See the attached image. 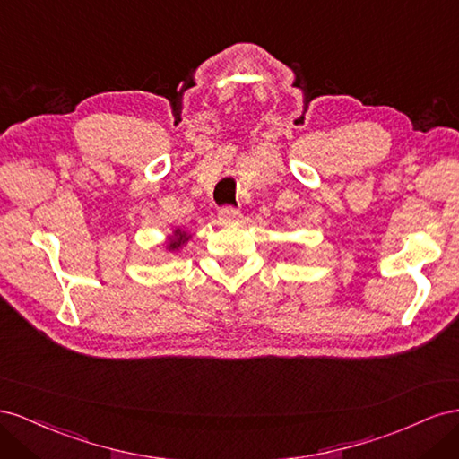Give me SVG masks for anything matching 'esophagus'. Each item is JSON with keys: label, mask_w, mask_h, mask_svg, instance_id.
<instances>
[{"label": "esophagus", "mask_w": 459, "mask_h": 459, "mask_svg": "<svg viewBox=\"0 0 459 459\" xmlns=\"http://www.w3.org/2000/svg\"><path fill=\"white\" fill-rule=\"evenodd\" d=\"M219 217L222 221H237L240 217V209L232 207V205H225V207L219 209Z\"/></svg>", "instance_id": "34e87169"}]
</instances>
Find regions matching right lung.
Here are the masks:
<instances>
[{
	"label": "right lung",
	"mask_w": 459,
	"mask_h": 459,
	"mask_svg": "<svg viewBox=\"0 0 459 459\" xmlns=\"http://www.w3.org/2000/svg\"><path fill=\"white\" fill-rule=\"evenodd\" d=\"M175 237H177V238H173L171 242H169V250H177V247H178L180 244H185V242L188 240L186 234L180 232V230H175Z\"/></svg>",
	"instance_id": "1"
}]
</instances>
